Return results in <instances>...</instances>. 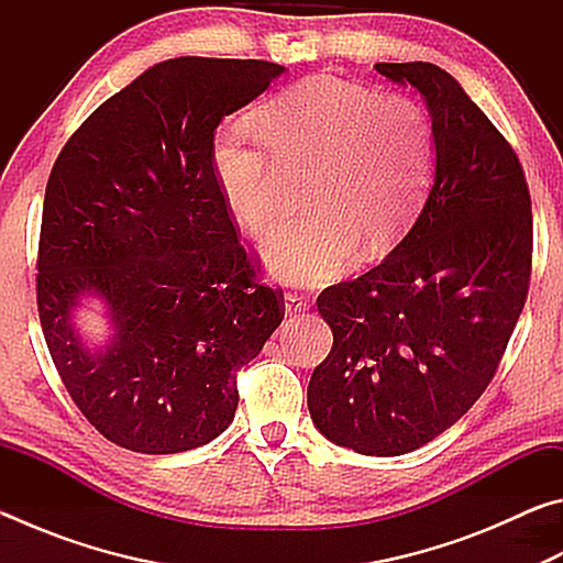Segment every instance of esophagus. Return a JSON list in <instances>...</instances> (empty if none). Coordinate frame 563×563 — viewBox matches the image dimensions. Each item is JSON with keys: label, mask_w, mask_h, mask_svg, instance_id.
Returning <instances> with one entry per match:
<instances>
[{"label": "esophagus", "mask_w": 563, "mask_h": 563, "mask_svg": "<svg viewBox=\"0 0 563 563\" xmlns=\"http://www.w3.org/2000/svg\"><path fill=\"white\" fill-rule=\"evenodd\" d=\"M308 308H310V302L305 300L302 295H298V292L285 295V310H288L290 316H292V312H305Z\"/></svg>", "instance_id": "1"}]
</instances>
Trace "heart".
Segmentation results:
<instances>
[{
    "mask_svg": "<svg viewBox=\"0 0 563 563\" xmlns=\"http://www.w3.org/2000/svg\"><path fill=\"white\" fill-rule=\"evenodd\" d=\"M258 133L225 123L211 144L216 186L233 216L265 231L280 211V166L310 164V208L263 238L288 283H325L355 258L393 247L422 208L437 166L432 121L415 99L338 76H308L255 113Z\"/></svg>",
    "mask_w": 563,
    "mask_h": 563,
    "instance_id": "obj_1",
    "label": "heart"
}]
</instances>
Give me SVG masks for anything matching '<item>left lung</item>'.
Returning a JSON list of instances; mask_svg holds the SVG:
<instances>
[{
    "label": "left lung",
    "mask_w": 563,
    "mask_h": 563,
    "mask_svg": "<svg viewBox=\"0 0 563 563\" xmlns=\"http://www.w3.org/2000/svg\"><path fill=\"white\" fill-rule=\"evenodd\" d=\"M427 101L434 184L377 268L320 292L332 350L308 385L330 442L397 456L466 415L497 373L531 280V196L519 156L450 74L375 64Z\"/></svg>",
    "instance_id": "1"
}]
</instances>
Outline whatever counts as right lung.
Masks as SVG:
<instances>
[{"mask_svg":"<svg viewBox=\"0 0 563 563\" xmlns=\"http://www.w3.org/2000/svg\"><path fill=\"white\" fill-rule=\"evenodd\" d=\"M283 71L258 59L161 62L54 161L36 255L42 332L66 393L123 450L176 454L225 432L238 369L283 322V290L258 283L211 170L218 123ZM81 294L114 325L99 353L70 322Z\"/></svg>","mask_w":563,"mask_h":563,"instance_id":"right-lung-1","label":"right lung"}]
</instances>
